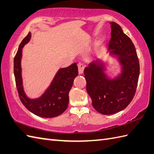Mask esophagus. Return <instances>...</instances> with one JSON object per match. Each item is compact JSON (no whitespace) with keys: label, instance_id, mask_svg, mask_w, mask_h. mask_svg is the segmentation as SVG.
<instances>
[{"label":"esophagus","instance_id":"esophagus-1","mask_svg":"<svg viewBox=\"0 0 154 154\" xmlns=\"http://www.w3.org/2000/svg\"><path fill=\"white\" fill-rule=\"evenodd\" d=\"M78 72H79V74H82L83 73V71L84 69V65L83 63H79L78 64Z\"/></svg>","mask_w":154,"mask_h":154}]
</instances>
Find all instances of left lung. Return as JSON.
Listing matches in <instances>:
<instances>
[{
  "mask_svg": "<svg viewBox=\"0 0 154 154\" xmlns=\"http://www.w3.org/2000/svg\"><path fill=\"white\" fill-rule=\"evenodd\" d=\"M111 37L108 50L118 57L122 73L113 80L104 72V64L100 59L85 68L86 90L92 105L103 115H112L125 109L135 95L140 74V64L135 47L116 22L110 23Z\"/></svg>",
  "mask_w": 154,
  "mask_h": 154,
  "instance_id": "8db88e82",
  "label": "left lung"
}]
</instances>
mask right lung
I'll return each mask as SVG.
<instances>
[{"label": "right lung", "instance_id": "add662e5", "mask_svg": "<svg viewBox=\"0 0 154 154\" xmlns=\"http://www.w3.org/2000/svg\"><path fill=\"white\" fill-rule=\"evenodd\" d=\"M30 38L31 33L29 32L20 43L14 60V73L19 98L26 108L34 115L44 118L55 117L64 112L68 107V94L74 78L78 74L77 64L74 63L66 68L59 69L48 89L40 97L28 98L23 88L21 59L22 48L29 42Z\"/></svg>", "mask_w": 154, "mask_h": 154}]
</instances>
